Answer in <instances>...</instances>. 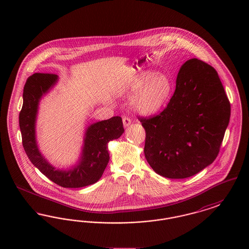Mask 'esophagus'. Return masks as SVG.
<instances>
[{
	"instance_id": "1",
	"label": "esophagus",
	"mask_w": 249,
	"mask_h": 249,
	"mask_svg": "<svg viewBox=\"0 0 249 249\" xmlns=\"http://www.w3.org/2000/svg\"><path fill=\"white\" fill-rule=\"evenodd\" d=\"M122 121H123V125H124V127H128V126H130V123H131V120H130V118H128V117H123Z\"/></svg>"
}]
</instances>
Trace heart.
<instances>
[{
    "label": "heart",
    "instance_id": "obj_1",
    "mask_svg": "<svg viewBox=\"0 0 249 249\" xmlns=\"http://www.w3.org/2000/svg\"><path fill=\"white\" fill-rule=\"evenodd\" d=\"M129 91L135 92L131 107L142 115H152L164 107L172 92L170 79L160 73L145 71L130 82Z\"/></svg>",
    "mask_w": 249,
    "mask_h": 249
}]
</instances>
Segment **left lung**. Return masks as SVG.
I'll list each match as a JSON object with an SVG mask.
<instances>
[{
	"label": "left lung",
	"instance_id": "obj_1",
	"mask_svg": "<svg viewBox=\"0 0 249 249\" xmlns=\"http://www.w3.org/2000/svg\"><path fill=\"white\" fill-rule=\"evenodd\" d=\"M231 104L213 67L198 59L180 68L176 91L158 115L138 117L145 130L143 152L157 174L192 177L217 157Z\"/></svg>",
	"mask_w": 249,
	"mask_h": 249
}]
</instances>
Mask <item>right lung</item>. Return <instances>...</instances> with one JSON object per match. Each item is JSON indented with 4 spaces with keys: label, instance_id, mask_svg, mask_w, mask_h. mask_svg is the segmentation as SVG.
I'll return each mask as SVG.
<instances>
[{
    "label": "right lung",
    "instance_id": "right-lung-1",
    "mask_svg": "<svg viewBox=\"0 0 249 249\" xmlns=\"http://www.w3.org/2000/svg\"><path fill=\"white\" fill-rule=\"evenodd\" d=\"M54 73L36 72L28 77L23 89V106L19 113V128L24 150L32 163L48 179L63 188H82L96 183L109 161L107 142L118 139L124 128L120 117H113L89 126L86 132L79 164L69 171H59L48 163L36 142V113L41 97L57 82Z\"/></svg>",
    "mask_w": 249,
    "mask_h": 249
}]
</instances>
